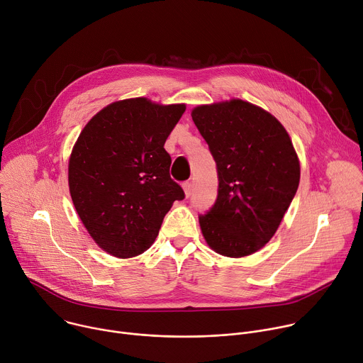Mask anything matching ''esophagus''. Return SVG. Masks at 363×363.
<instances>
[{
	"label": "esophagus",
	"instance_id": "esophagus-1",
	"mask_svg": "<svg viewBox=\"0 0 363 363\" xmlns=\"http://www.w3.org/2000/svg\"><path fill=\"white\" fill-rule=\"evenodd\" d=\"M182 188H184V192H185V196L188 198L189 195H191V192H192V184L191 182H185L184 185H182Z\"/></svg>",
	"mask_w": 363,
	"mask_h": 363
}]
</instances>
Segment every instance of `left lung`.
I'll list each match as a JSON object with an SVG mask.
<instances>
[{
	"label": "left lung",
	"mask_w": 363,
	"mask_h": 363,
	"mask_svg": "<svg viewBox=\"0 0 363 363\" xmlns=\"http://www.w3.org/2000/svg\"><path fill=\"white\" fill-rule=\"evenodd\" d=\"M192 121L217 162L218 196L199 217L216 252L240 258L276 234L300 181V162L284 126L241 99L199 105Z\"/></svg>",
	"instance_id": "8db88e82"
}]
</instances>
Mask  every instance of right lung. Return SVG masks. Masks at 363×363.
Masks as SVG:
<instances>
[{
  "label": "right lung",
  "mask_w": 363,
  "mask_h": 363,
  "mask_svg": "<svg viewBox=\"0 0 363 363\" xmlns=\"http://www.w3.org/2000/svg\"><path fill=\"white\" fill-rule=\"evenodd\" d=\"M185 109L184 103L146 97L118 100L80 132L69 158L70 196L84 228L108 254L130 258L146 251L172 203L184 199L164 145Z\"/></svg>",
  "instance_id": "add662e5"
}]
</instances>
